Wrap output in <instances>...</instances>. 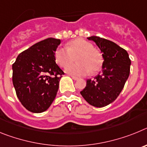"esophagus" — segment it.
<instances>
[{
	"label": "esophagus",
	"mask_w": 147,
	"mask_h": 147,
	"mask_svg": "<svg viewBox=\"0 0 147 147\" xmlns=\"http://www.w3.org/2000/svg\"><path fill=\"white\" fill-rule=\"evenodd\" d=\"M71 78H72L73 80H75V81H76V80H78V78L76 77V76H71Z\"/></svg>",
	"instance_id": "34e87169"
}]
</instances>
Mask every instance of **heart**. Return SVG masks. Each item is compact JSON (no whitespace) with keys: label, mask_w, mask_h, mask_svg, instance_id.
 Listing matches in <instances>:
<instances>
[{"label":"heart","mask_w":147,"mask_h":147,"mask_svg":"<svg viewBox=\"0 0 147 147\" xmlns=\"http://www.w3.org/2000/svg\"><path fill=\"white\" fill-rule=\"evenodd\" d=\"M56 62L61 67H66L65 71L76 76H85L90 71L96 73L102 65V56L94 50L93 45L84 39L78 38L68 43V47H59L55 51ZM77 57L78 63L70 65ZM69 65L68 66V65Z\"/></svg>","instance_id":"heart-1"}]
</instances>
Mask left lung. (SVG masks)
I'll list each match as a JSON object with an SVG mask.
<instances>
[{"label": "left lung", "instance_id": "left-lung-1", "mask_svg": "<svg viewBox=\"0 0 147 147\" xmlns=\"http://www.w3.org/2000/svg\"><path fill=\"white\" fill-rule=\"evenodd\" d=\"M102 53V71L93 80H87L86 87L80 92L92 106L103 107L116 99L124 88L130 71L131 61L127 51L115 42L96 36L88 37Z\"/></svg>", "mask_w": 147, "mask_h": 147}]
</instances>
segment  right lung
<instances>
[{"instance_id": "right-lung-1", "label": "right lung", "mask_w": 147, "mask_h": 147, "mask_svg": "<svg viewBox=\"0 0 147 147\" xmlns=\"http://www.w3.org/2000/svg\"><path fill=\"white\" fill-rule=\"evenodd\" d=\"M61 40L48 38L20 53L12 65V82L23 107L40 113L49 109L64 73L56 64L55 51Z\"/></svg>"}]
</instances>
